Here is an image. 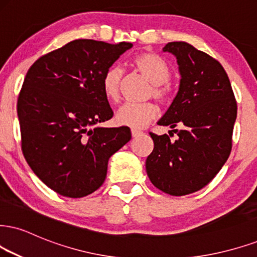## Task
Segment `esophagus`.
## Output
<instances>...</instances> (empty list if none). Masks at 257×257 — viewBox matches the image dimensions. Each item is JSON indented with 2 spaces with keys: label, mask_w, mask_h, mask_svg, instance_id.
Wrapping results in <instances>:
<instances>
[{
  "label": "esophagus",
  "mask_w": 257,
  "mask_h": 257,
  "mask_svg": "<svg viewBox=\"0 0 257 257\" xmlns=\"http://www.w3.org/2000/svg\"><path fill=\"white\" fill-rule=\"evenodd\" d=\"M131 134H132V137H138V136H142L143 135V132L142 131H138V130H135V128H132L131 130Z\"/></svg>",
  "instance_id": "obj_1"
}]
</instances>
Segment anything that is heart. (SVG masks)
<instances>
[{
  "mask_svg": "<svg viewBox=\"0 0 257 257\" xmlns=\"http://www.w3.org/2000/svg\"><path fill=\"white\" fill-rule=\"evenodd\" d=\"M136 70L141 72L153 84L151 94L161 103L167 104L172 101V90L169 85L164 84L172 77V68L162 57L155 53H141L132 59ZM121 69L112 66L107 69L102 77V90L104 96L112 102H116L120 97L121 84ZM160 113V109L153 102L126 103L120 107L116 113V122L131 128H143Z\"/></svg>",
  "mask_w": 257,
  "mask_h": 257,
  "instance_id": "obj_1",
  "label": "heart"
}]
</instances>
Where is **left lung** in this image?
<instances>
[{"instance_id": "obj_1", "label": "left lung", "mask_w": 257, "mask_h": 257, "mask_svg": "<svg viewBox=\"0 0 257 257\" xmlns=\"http://www.w3.org/2000/svg\"><path fill=\"white\" fill-rule=\"evenodd\" d=\"M163 51L176 57L181 81L158 125L170 126L169 135L174 132L177 138L150 134L154 150L145 167L155 187L181 196L204 188L225 164L232 148L237 102L227 74L213 57L185 41L168 43Z\"/></svg>"}]
</instances>
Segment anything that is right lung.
<instances>
[{
    "instance_id": "obj_1",
    "label": "right lung",
    "mask_w": 257,
    "mask_h": 257,
    "mask_svg": "<svg viewBox=\"0 0 257 257\" xmlns=\"http://www.w3.org/2000/svg\"><path fill=\"white\" fill-rule=\"evenodd\" d=\"M131 43L77 39L41 56L18 97L21 149L28 166L63 196L96 191L109 157L131 139L127 126L100 127L113 116L103 74Z\"/></svg>"
}]
</instances>
